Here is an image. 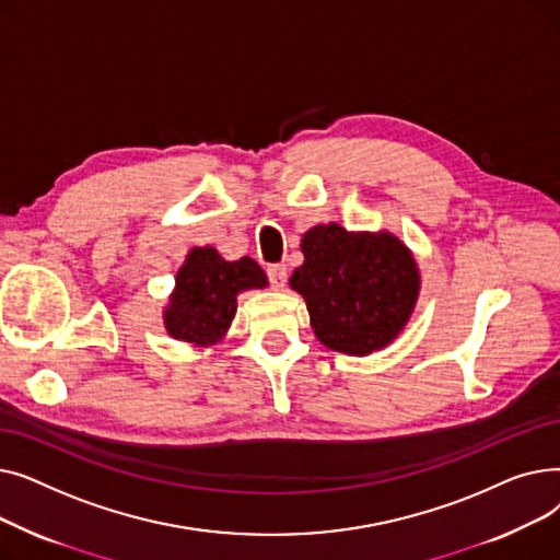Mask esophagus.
<instances>
[{
    "label": "esophagus",
    "mask_w": 560,
    "mask_h": 560,
    "mask_svg": "<svg viewBox=\"0 0 560 560\" xmlns=\"http://www.w3.org/2000/svg\"><path fill=\"white\" fill-rule=\"evenodd\" d=\"M268 277H270V283L281 290L288 281V272H285V265L281 262H275V265H268Z\"/></svg>",
    "instance_id": "1"
}]
</instances>
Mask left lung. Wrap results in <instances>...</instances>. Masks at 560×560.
Segmentation results:
<instances>
[{
	"label": "left lung",
	"instance_id": "left-lung-1",
	"mask_svg": "<svg viewBox=\"0 0 560 560\" xmlns=\"http://www.w3.org/2000/svg\"><path fill=\"white\" fill-rule=\"evenodd\" d=\"M304 262L290 288L306 302L315 338L340 354L388 347L416 311L418 260L395 233L315 224L302 235Z\"/></svg>",
	"mask_w": 560,
	"mask_h": 560
}]
</instances>
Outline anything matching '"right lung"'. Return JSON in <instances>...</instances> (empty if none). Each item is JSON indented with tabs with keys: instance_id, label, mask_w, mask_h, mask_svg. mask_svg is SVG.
I'll return each mask as SVG.
<instances>
[{
	"instance_id": "add662e5",
	"label": "right lung",
	"mask_w": 560,
	"mask_h": 560,
	"mask_svg": "<svg viewBox=\"0 0 560 560\" xmlns=\"http://www.w3.org/2000/svg\"><path fill=\"white\" fill-rule=\"evenodd\" d=\"M265 285L268 277L254 258L224 260L211 245L192 247L176 272L163 308L165 331L170 338L197 349L215 347L238 311L241 292Z\"/></svg>"
}]
</instances>
